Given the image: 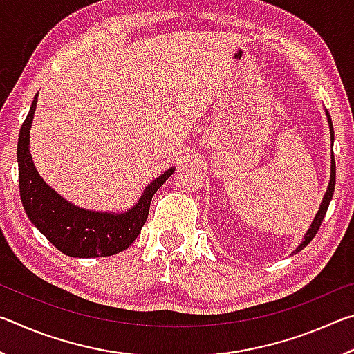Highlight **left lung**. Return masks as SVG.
<instances>
[{"instance_id": "8db88e82", "label": "left lung", "mask_w": 354, "mask_h": 354, "mask_svg": "<svg viewBox=\"0 0 354 354\" xmlns=\"http://www.w3.org/2000/svg\"><path fill=\"white\" fill-rule=\"evenodd\" d=\"M326 115H328L329 131H331V139L334 140V129H333L331 117H329V113H326ZM334 185H335V162H334V154H333V162H331V179H329L328 190H326L325 196H323V201H322V205H320L319 212H317L315 218H314V221H313V225H310L309 231H308V234H306V237H304V242H301V245H299V247L297 248V253H298V251H301L304 247H306V245H308V243H309L310 241H313V239L315 237L317 232H319L322 221H323V218H325V215H326V211H328L329 203H331V198H333V194H334Z\"/></svg>"}]
</instances>
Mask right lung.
Wrapping results in <instances>:
<instances>
[{"instance_id":"1","label":"right lung","mask_w":354,"mask_h":354,"mask_svg":"<svg viewBox=\"0 0 354 354\" xmlns=\"http://www.w3.org/2000/svg\"><path fill=\"white\" fill-rule=\"evenodd\" d=\"M37 95L21 124L17 147L20 196L29 220L57 250L68 256H112L127 250L145 225L156 190L171 176L175 169L156 178L143 192L139 203L124 214L92 212L70 205L45 184L29 154V128L37 104Z\"/></svg>"}]
</instances>
